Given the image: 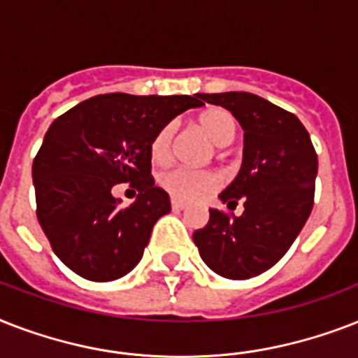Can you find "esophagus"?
Returning a JSON list of instances; mask_svg holds the SVG:
<instances>
[{"label": "esophagus", "mask_w": 358, "mask_h": 358, "mask_svg": "<svg viewBox=\"0 0 358 358\" xmlns=\"http://www.w3.org/2000/svg\"><path fill=\"white\" fill-rule=\"evenodd\" d=\"M171 206H173L174 212H182V210H185V204H184V202L174 201V199H173V202H171Z\"/></svg>", "instance_id": "obj_1"}]
</instances>
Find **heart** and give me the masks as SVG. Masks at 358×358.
<instances>
[{
  "label": "heart",
  "instance_id": "heart-1",
  "mask_svg": "<svg viewBox=\"0 0 358 358\" xmlns=\"http://www.w3.org/2000/svg\"><path fill=\"white\" fill-rule=\"evenodd\" d=\"M199 128L215 146H229L236 139L238 124L224 109H210L199 117ZM176 134L174 122L163 126L152 141L154 162L165 163L173 152V141ZM159 185L173 196L174 201L193 202L204 199L219 187V176L212 171H193V169L174 167L159 174Z\"/></svg>",
  "mask_w": 358,
  "mask_h": 358
}]
</instances>
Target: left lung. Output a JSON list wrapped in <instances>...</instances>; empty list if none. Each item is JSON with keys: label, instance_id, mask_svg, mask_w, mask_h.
Returning a JSON list of instances; mask_svg holds the SVG:
<instances>
[{"label": "left lung", "instance_id": "left-lung-1", "mask_svg": "<svg viewBox=\"0 0 358 358\" xmlns=\"http://www.w3.org/2000/svg\"><path fill=\"white\" fill-rule=\"evenodd\" d=\"M229 109L243 128V162L219 195L241 215L210 210V221L193 234L212 271L243 280L267 271L292 247L314 206L317 156L295 115L250 92L199 94Z\"/></svg>", "mask_w": 358, "mask_h": 358}]
</instances>
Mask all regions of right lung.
<instances>
[{"label":"right lung","mask_w":358,"mask_h":358,"mask_svg":"<svg viewBox=\"0 0 358 358\" xmlns=\"http://www.w3.org/2000/svg\"><path fill=\"white\" fill-rule=\"evenodd\" d=\"M195 96L100 94L48 128L35 162L36 217L53 252L80 277L108 282L143 258L152 229L171 201L150 176L152 141L174 117L204 103ZM140 191L128 208L117 183Z\"/></svg>","instance_id":"obj_1"}]
</instances>
